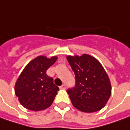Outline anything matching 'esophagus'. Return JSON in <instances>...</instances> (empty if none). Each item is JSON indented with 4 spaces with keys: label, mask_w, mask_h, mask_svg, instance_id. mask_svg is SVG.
<instances>
[{
    "label": "esophagus",
    "mask_w": 130,
    "mask_h": 130,
    "mask_svg": "<svg viewBox=\"0 0 130 130\" xmlns=\"http://www.w3.org/2000/svg\"><path fill=\"white\" fill-rule=\"evenodd\" d=\"M60 88H61V89H63V90H64V89H66V88H67V86H66V85H64V84H63V85H62L60 87Z\"/></svg>",
    "instance_id": "34e87169"
}]
</instances>
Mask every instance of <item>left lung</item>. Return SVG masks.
Masks as SVG:
<instances>
[{
    "mask_svg": "<svg viewBox=\"0 0 130 130\" xmlns=\"http://www.w3.org/2000/svg\"><path fill=\"white\" fill-rule=\"evenodd\" d=\"M75 74V86L67 93L72 105L86 113L98 111L105 106L111 93V86L105 69L91 56L67 57Z\"/></svg>",
    "mask_w": 130,
    "mask_h": 130,
    "instance_id": "obj_1",
    "label": "left lung"
}]
</instances>
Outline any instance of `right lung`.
Here are the masks:
<instances>
[{
    "label": "right lung",
    "instance_id": "obj_1",
    "mask_svg": "<svg viewBox=\"0 0 130 130\" xmlns=\"http://www.w3.org/2000/svg\"><path fill=\"white\" fill-rule=\"evenodd\" d=\"M56 60V56H40L24 69L15 85V94L24 107L38 111L51 106L59 88L46 71Z\"/></svg>",
    "mask_w": 130,
    "mask_h": 130
}]
</instances>
